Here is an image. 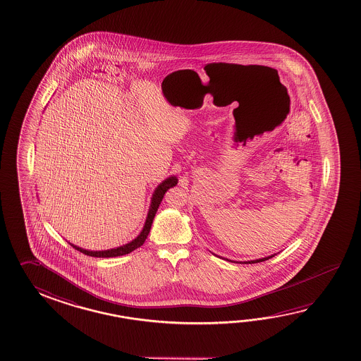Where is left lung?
<instances>
[{"label":"left lung","mask_w":361,"mask_h":361,"mask_svg":"<svg viewBox=\"0 0 361 361\" xmlns=\"http://www.w3.org/2000/svg\"><path fill=\"white\" fill-rule=\"evenodd\" d=\"M214 255H216V254H214ZM274 255H276V254H272V255L266 257V258H259L255 259V260H247V262H244V263H245V264H247V263H249V264H252V263H260V262H264V260H268V259L273 258ZM219 258H221V257H219ZM226 260H228V259H226ZM228 262H232V260H228ZM233 263H238V262H233ZM240 263H241V262H240Z\"/></svg>","instance_id":"left-lung-1"}]
</instances>
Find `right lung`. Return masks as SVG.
<instances>
[{"mask_svg":"<svg viewBox=\"0 0 361 361\" xmlns=\"http://www.w3.org/2000/svg\"><path fill=\"white\" fill-rule=\"evenodd\" d=\"M177 183H178V180H177L176 176H170L164 178V181L157 186L154 191H153V194H152V197H150L149 209H148V214H147V218H145L143 230L140 231V233L134 240H131L128 244L117 246V247H114V249H107V250H87V249L79 247V246L74 245L71 243H68V244L73 246L74 249H76L78 252H82V254L89 255V257H95V258H114V257H121V255H126L129 252H134L135 249L143 245L144 241L148 238L150 227H152V224H153V219H154V216H156L157 211H158V207L161 204L166 191L169 190L170 188L176 186Z\"/></svg>","mask_w":361,"mask_h":361,"instance_id":"right-lung-1","label":"right lung"}]
</instances>
